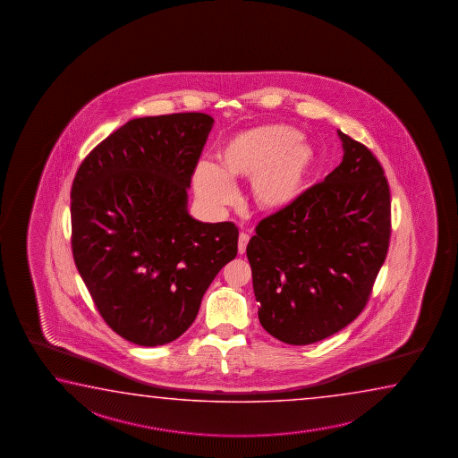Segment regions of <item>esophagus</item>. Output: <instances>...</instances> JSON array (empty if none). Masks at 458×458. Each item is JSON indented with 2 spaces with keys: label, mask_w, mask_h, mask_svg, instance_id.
I'll list each match as a JSON object with an SVG mask.
<instances>
[{
  "label": "esophagus",
  "mask_w": 458,
  "mask_h": 458,
  "mask_svg": "<svg viewBox=\"0 0 458 458\" xmlns=\"http://www.w3.org/2000/svg\"><path fill=\"white\" fill-rule=\"evenodd\" d=\"M250 235L247 233H239V253L243 255L245 253V250H247V245H249Z\"/></svg>",
  "instance_id": "obj_1"
}]
</instances>
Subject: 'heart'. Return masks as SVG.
Returning a JSON list of instances; mask_svg holds the SVG:
<instances>
[{"instance_id":"heart-1","label":"heart","mask_w":458,"mask_h":458,"mask_svg":"<svg viewBox=\"0 0 458 458\" xmlns=\"http://www.w3.org/2000/svg\"><path fill=\"white\" fill-rule=\"evenodd\" d=\"M216 160L195 168V192L207 207H225L233 200V181L250 178L256 207L277 211L301 194L314 152L293 126L266 124L229 138L217 148Z\"/></svg>"}]
</instances>
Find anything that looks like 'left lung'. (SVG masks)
<instances>
[{"instance_id":"obj_1","label":"left lung","mask_w":458,"mask_h":458,"mask_svg":"<svg viewBox=\"0 0 458 458\" xmlns=\"http://www.w3.org/2000/svg\"><path fill=\"white\" fill-rule=\"evenodd\" d=\"M343 160L261 219L247 247L258 318L287 344L320 342L362 312L391 235L389 186L364 144L338 131Z\"/></svg>"}]
</instances>
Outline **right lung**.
Instances as JSON below:
<instances>
[{
    "label": "right lung",
    "instance_id": "add662e5",
    "mask_svg": "<svg viewBox=\"0 0 458 458\" xmlns=\"http://www.w3.org/2000/svg\"><path fill=\"white\" fill-rule=\"evenodd\" d=\"M213 123L200 112L134 118L96 146L73 179L75 266L106 324L134 344L184 334L209 284L237 256V225L187 211Z\"/></svg>",
    "mask_w": 458,
    "mask_h": 458
}]
</instances>
